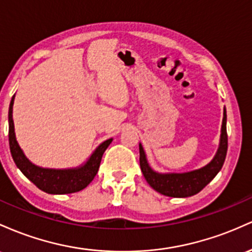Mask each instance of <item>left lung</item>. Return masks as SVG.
<instances>
[{
  "label": "left lung",
  "instance_id": "obj_1",
  "mask_svg": "<svg viewBox=\"0 0 252 252\" xmlns=\"http://www.w3.org/2000/svg\"><path fill=\"white\" fill-rule=\"evenodd\" d=\"M227 154V132H226V109L222 118L220 144L216 156L201 169L182 174H159L152 170L146 159L145 151L139 144V162L144 177L155 190L171 197H188L201 191L222 168Z\"/></svg>",
  "mask_w": 252,
  "mask_h": 252
}]
</instances>
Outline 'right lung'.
Masks as SVG:
<instances>
[{
	"label": "right lung",
	"instance_id": "add662e5",
	"mask_svg": "<svg viewBox=\"0 0 252 252\" xmlns=\"http://www.w3.org/2000/svg\"><path fill=\"white\" fill-rule=\"evenodd\" d=\"M14 97H12L9 104V112H8V123H9V148L10 154L15 162L16 166L21 170L22 174L28 180L41 189L42 191L49 194H70L80 191L94 180L95 175L97 174L100 168L101 159H102L103 152L112 143L111 139L103 141L102 144L96 148L92 156L87 160L86 164L73 169H47L40 168L34 165L32 162L28 160L25 156L24 151L19 146L16 141L15 131H14L13 121V104Z\"/></svg>",
	"mask_w": 252,
	"mask_h": 252
}]
</instances>
